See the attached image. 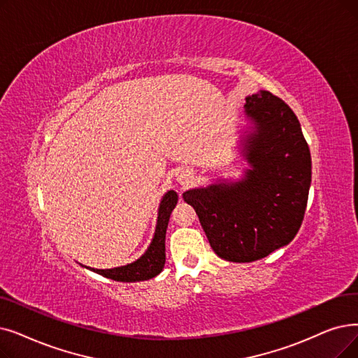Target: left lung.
Listing matches in <instances>:
<instances>
[{
    "label": "left lung",
    "instance_id": "left-lung-1",
    "mask_svg": "<svg viewBox=\"0 0 358 358\" xmlns=\"http://www.w3.org/2000/svg\"><path fill=\"white\" fill-rule=\"evenodd\" d=\"M240 153L248 164L237 180L216 178L182 193L224 260L245 263L289 244L301 227L312 157L291 108L268 90L245 98Z\"/></svg>",
    "mask_w": 358,
    "mask_h": 358
}]
</instances>
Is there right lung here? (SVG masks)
Returning <instances> with one entry per match:
<instances>
[{
  "instance_id": "obj_1",
  "label": "right lung",
  "mask_w": 358,
  "mask_h": 358,
  "mask_svg": "<svg viewBox=\"0 0 358 358\" xmlns=\"http://www.w3.org/2000/svg\"><path fill=\"white\" fill-rule=\"evenodd\" d=\"M178 201V194L174 190H168L159 203L157 228H155L153 238L148 247V250L137 260L129 265L113 268V269H95L87 268L105 278L114 279L120 282H138L148 281L159 275L165 266V234L169 222V216L173 213ZM83 266V265H82Z\"/></svg>"
}]
</instances>
